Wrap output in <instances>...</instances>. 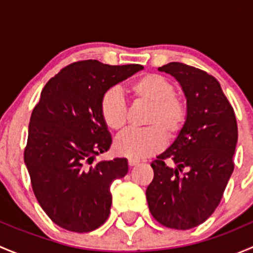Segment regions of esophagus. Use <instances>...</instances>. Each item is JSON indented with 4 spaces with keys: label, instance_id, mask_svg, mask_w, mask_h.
<instances>
[{
    "label": "esophagus",
    "instance_id": "esophagus-1",
    "mask_svg": "<svg viewBox=\"0 0 253 253\" xmlns=\"http://www.w3.org/2000/svg\"><path fill=\"white\" fill-rule=\"evenodd\" d=\"M138 163H139V160H137V159H132V158H129V159H128L129 167H134V165H137Z\"/></svg>",
    "mask_w": 253,
    "mask_h": 253
}]
</instances>
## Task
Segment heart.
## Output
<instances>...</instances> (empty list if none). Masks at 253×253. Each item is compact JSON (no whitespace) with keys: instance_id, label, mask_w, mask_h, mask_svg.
I'll return each instance as SVG.
<instances>
[{"instance_id":"b5f03b06","label":"heart","mask_w":253,"mask_h":253,"mask_svg":"<svg viewBox=\"0 0 253 253\" xmlns=\"http://www.w3.org/2000/svg\"><path fill=\"white\" fill-rule=\"evenodd\" d=\"M128 91L137 104L149 105L144 117L145 128L128 129L117 137L115 147L122 155L144 158L159 152L165 137L175 138L187 120V105L175 93L171 82L163 76L147 73L136 78L128 85ZM101 119L111 131L125 128L128 110L121 94L109 89L101 95L99 104Z\"/></svg>"}]
</instances>
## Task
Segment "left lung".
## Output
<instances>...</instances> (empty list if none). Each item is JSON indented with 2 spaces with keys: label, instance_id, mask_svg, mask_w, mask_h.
I'll return each instance as SVG.
<instances>
[{
  "label": "left lung",
  "instance_id": "obj_1",
  "mask_svg": "<svg viewBox=\"0 0 253 253\" xmlns=\"http://www.w3.org/2000/svg\"><path fill=\"white\" fill-rule=\"evenodd\" d=\"M159 71L180 82L187 120L171 147L150 164L154 177L145 195L158 223L188 230L205 223L223 198L235 165L236 116L219 82L206 71L181 62Z\"/></svg>",
  "mask_w": 253,
  "mask_h": 253
}]
</instances>
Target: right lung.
I'll use <instances>...</instances> for the list:
<instances>
[{
  "instance_id": "1",
  "label": "right lung",
  "mask_w": 253,
  "mask_h": 253,
  "mask_svg": "<svg viewBox=\"0 0 253 253\" xmlns=\"http://www.w3.org/2000/svg\"><path fill=\"white\" fill-rule=\"evenodd\" d=\"M142 68L77 61L45 84L33 109L24 162L39 205L66 230L89 233L109 218L111 183L128 164L125 158L93 163L112 144L99 104L109 88Z\"/></svg>"
}]
</instances>
